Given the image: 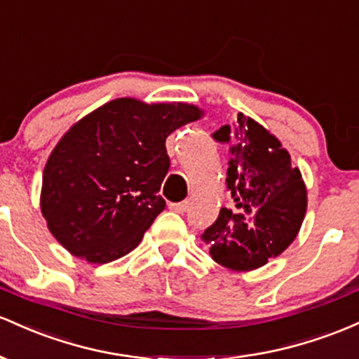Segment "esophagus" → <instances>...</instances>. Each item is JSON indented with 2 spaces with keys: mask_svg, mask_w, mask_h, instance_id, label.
I'll use <instances>...</instances> for the list:
<instances>
[{
  "mask_svg": "<svg viewBox=\"0 0 359 359\" xmlns=\"http://www.w3.org/2000/svg\"><path fill=\"white\" fill-rule=\"evenodd\" d=\"M188 205H190L188 203V200H184V201H178V203H169V208L176 213H183V212H187Z\"/></svg>",
  "mask_w": 359,
  "mask_h": 359,
  "instance_id": "esophagus-1",
  "label": "esophagus"
}]
</instances>
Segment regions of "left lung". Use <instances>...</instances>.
I'll return each mask as SVG.
<instances>
[{"label": "left lung", "mask_w": 359, "mask_h": 359, "mask_svg": "<svg viewBox=\"0 0 359 359\" xmlns=\"http://www.w3.org/2000/svg\"><path fill=\"white\" fill-rule=\"evenodd\" d=\"M212 139L231 152L225 183L232 207L220 210L203 239L222 266L259 268L299 233L307 210L304 180L280 140L248 116L239 115Z\"/></svg>", "instance_id": "1"}]
</instances>
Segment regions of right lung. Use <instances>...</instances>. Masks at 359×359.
I'll use <instances>...</instances> for the list:
<instances>
[{
    "mask_svg": "<svg viewBox=\"0 0 359 359\" xmlns=\"http://www.w3.org/2000/svg\"><path fill=\"white\" fill-rule=\"evenodd\" d=\"M200 118L193 104L120 98L79 120L52 151L40 207L52 236L90 263L137 248L166 207V137Z\"/></svg>",
    "mask_w": 359,
    "mask_h": 359,
    "instance_id": "obj_1",
    "label": "right lung"
}]
</instances>
